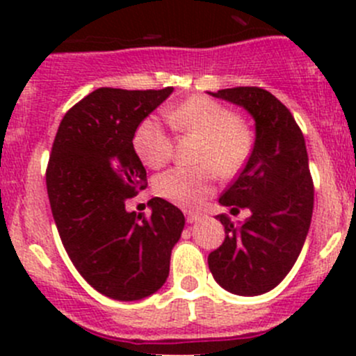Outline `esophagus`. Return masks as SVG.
<instances>
[{"instance_id":"34e87169","label":"esophagus","mask_w":356,"mask_h":356,"mask_svg":"<svg viewBox=\"0 0 356 356\" xmlns=\"http://www.w3.org/2000/svg\"><path fill=\"white\" fill-rule=\"evenodd\" d=\"M201 217L203 215L196 213V211H186V220H188V224H195V222L201 220Z\"/></svg>"}]
</instances>
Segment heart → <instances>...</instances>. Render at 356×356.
Returning a JSON list of instances; mask_svg holds the SVG:
<instances>
[{
	"instance_id": "b5f03b06",
	"label": "heart",
	"mask_w": 356,
	"mask_h": 356,
	"mask_svg": "<svg viewBox=\"0 0 356 356\" xmlns=\"http://www.w3.org/2000/svg\"><path fill=\"white\" fill-rule=\"evenodd\" d=\"M167 118L179 132L198 134L200 167H174L156 175L153 189L160 198L182 208H198L213 191L215 177H232L238 174L253 152V131L239 120L229 106L207 98L193 96L167 110ZM134 149L143 163L160 168L174 152L170 132L155 117H148L134 132Z\"/></svg>"
}]
</instances>
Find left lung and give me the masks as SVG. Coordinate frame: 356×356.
I'll use <instances>...</instances> for the list:
<instances>
[{
    "label": "left lung",
    "mask_w": 356,
    "mask_h": 356,
    "mask_svg": "<svg viewBox=\"0 0 356 356\" xmlns=\"http://www.w3.org/2000/svg\"><path fill=\"white\" fill-rule=\"evenodd\" d=\"M215 98L243 106L254 118L253 152L246 167L218 198L250 217L225 229L220 248L208 254L215 281L229 293L257 296L274 289L300 257L314 211V181L301 129L291 111L268 91L254 86L220 89Z\"/></svg>",
    "instance_id": "left-lung-1"
}]
</instances>
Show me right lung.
Here are the masks:
<instances>
[{"label": "right lung", "mask_w": 356, "mask_h": 356, "mask_svg": "<svg viewBox=\"0 0 356 356\" xmlns=\"http://www.w3.org/2000/svg\"><path fill=\"white\" fill-rule=\"evenodd\" d=\"M172 91L96 89L67 111L53 141L46 188L60 239L79 274L113 300H143L165 284L186 224L161 198L149 201V217L125 210L148 184L134 132Z\"/></svg>", "instance_id": "1"}]
</instances>
